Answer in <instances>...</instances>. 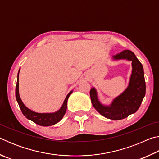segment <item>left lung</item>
<instances>
[{
  "instance_id": "8db88e82",
  "label": "left lung",
  "mask_w": 159,
  "mask_h": 159,
  "mask_svg": "<svg viewBox=\"0 0 159 159\" xmlns=\"http://www.w3.org/2000/svg\"><path fill=\"white\" fill-rule=\"evenodd\" d=\"M116 60H128L132 61V74L128 86L123 92L114 99L109 106L99 101L95 88L90 89V95L93 106L99 114L111 120H121L138 111L146 93L144 69L134 54L125 50L113 56Z\"/></svg>"
}]
</instances>
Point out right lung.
<instances>
[{"mask_svg": "<svg viewBox=\"0 0 159 159\" xmlns=\"http://www.w3.org/2000/svg\"><path fill=\"white\" fill-rule=\"evenodd\" d=\"M19 73L20 70L18 71L17 74V85H16L15 89V95L16 99L18 102L19 106L21 109L22 114L25 115V116L28 118L29 120H31V121L34 122L36 124L41 125V126H50L55 125L56 123L60 121L61 118H63L64 115L65 114L67 107V100H68L69 97L72 93L73 91L69 92L68 95L66 97L65 99L63 102L62 106L61 108L58 110L57 111L54 113H37L34 111H31V109L27 108L21 101L20 98V94H19Z\"/></svg>", "mask_w": 159, "mask_h": 159, "instance_id": "add662e5", "label": "right lung"}]
</instances>
